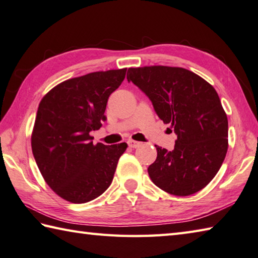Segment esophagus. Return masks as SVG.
Segmentation results:
<instances>
[{
    "instance_id": "esophagus-1",
    "label": "esophagus",
    "mask_w": 258,
    "mask_h": 258,
    "mask_svg": "<svg viewBox=\"0 0 258 258\" xmlns=\"http://www.w3.org/2000/svg\"><path fill=\"white\" fill-rule=\"evenodd\" d=\"M127 144H128L130 148H132V149L139 148V146L141 145L140 142H136V141H133V140H128V141H127Z\"/></svg>"
}]
</instances>
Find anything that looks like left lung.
I'll return each instance as SVG.
<instances>
[{
  "instance_id": "left-lung-1",
  "label": "left lung",
  "mask_w": 258,
  "mask_h": 258,
  "mask_svg": "<svg viewBox=\"0 0 258 258\" xmlns=\"http://www.w3.org/2000/svg\"><path fill=\"white\" fill-rule=\"evenodd\" d=\"M127 80L148 96L176 135L173 151L155 145L158 156L148 168L151 180L174 196L204 189L228 149V119L215 88L190 70L166 66L130 68Z\"/></svg>"
}]
</instances>
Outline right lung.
<instances>
[{
    "mask_svg": "<svg viewBox=\"0 0 258 258\" xmlns=\"http://www.w3.org/2000/svg\"><path fill=\"white\" fill-rule=\"evenodd\" d=\"M125 75L126 68L66 80L39 104L32 153L45 182L69 203L92 201L112 183L127 144L94 145L89 133L100 128L108 97Z\"/></svg>",
    "mask_w": 258,
    "mask_h": 258,
    "instance_id": "obj_1",
    "label": "right lung"
}]
</instances>
